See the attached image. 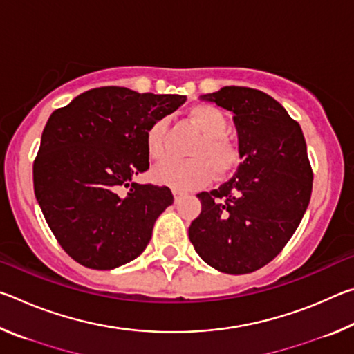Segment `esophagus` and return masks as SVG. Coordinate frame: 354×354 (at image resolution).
Instances as JSON below:
<instances>
[{"mask_svg":"<svg viewBox=\"0 0 354 354\" xmlns=\"http://www.w3.org/2000/svg\"><path fill=\"white\" fill-rule=\"evenodd\" d=\"M184 195H185V194H183V192H179V190H173V196H175V203H179V201H181V200L184 198Z\"/></svg>","mask_w":354,"mask_h":354,"instance_id":"34e87169","label":"esophagus"}]
</instances>
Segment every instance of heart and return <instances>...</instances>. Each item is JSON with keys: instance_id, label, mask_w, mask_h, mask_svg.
<instances>
[{"instance_id": "1", "label": "heart", "mask_w": 354, "mask_h": 354, "mask_svg": "<svg viewBox=\"0 0 354 354\" xmlns=\"http://www.w3.org/2000/svg\"><path fill=\"white\" fill-rule=\"evenodd\" d=\"M192 123L201 131V140L190 156L194 159H167L153 170V179L175 190H190L206 184L212 176L223 178L241 162V149L227 137L226 113L207 103L190 107ZM145 148L149 159L160 160L167 153V120L159 118L149 124L145 133Z\"/></svg>"}]
</instances>
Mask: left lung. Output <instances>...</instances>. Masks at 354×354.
<instances>
[{"mask_svg":"<svg viewBox=\"0 0 354 354\" xmlns=\"http://www.w3.org/2000/svg\"><path fill=\"white\" fill-rule=\"evenodd\" d=\"M201 100L234 113L242 162L230 181L198 194L201 214L189 239L218 272H256L281 253L308 209L313 169L306 140L284 107L256 88L227 86Z\"/></svg>","mask_w":354,"mask_h":354,"instance_id":"obj_1","label":"left lung"}]
</instances>
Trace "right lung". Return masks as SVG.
<instances>
[{
	"label": "right lung",
	"instance_id": "add662e5",
	"mask_svg": "<svg viewBox=\"0 0 354 354\" xmlns=\"http://www.w3.org/2000/svg\"><path fill=\"white\" fill-rule=\"evenodd\" d=\"M183 95L92 88L51 113L41 133L34 192L53 234L71 259L93 270L128 263L173 203L165 185L137 184L148 170L145 133L175 112ZM129 187L123 197L119 192Z\"/></svg>",
	"mask_w": 354,
	"mask_h": 354
}]
</instances>
